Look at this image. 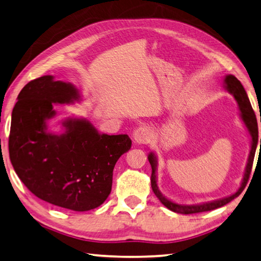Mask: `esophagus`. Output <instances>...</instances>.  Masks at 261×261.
I'll return each mask as SVG.
<instances>
[{
    "mask_svg": "<svg viewBox=\"0 0 261 261\" xmlns=\"http://www.w3.org/2000/svg\"><path fill=\"white\" fill-rule=\"evenodd\" d=\"M152 137H154V130L152 127L148 125H140L137 127L134 132V139L137 144H149L151 141Z\"/></svg>",
    "mask_w": 261,
    "mask_h": 261,
    "instance_id": "34e87169",
    "label": "esophagus"
}]
</instances>
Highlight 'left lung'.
I'll use <instances>...</instances> for the list:
<instances>
[{"mask_svg":"<svg viewBox=\"0 0 261 261\" xmlns=\"http://www.w3.org/2000/svg\"><path fill=\"white\" fill-rule=\"evenodd\" d=\"M224 81H225L226 89L234 96V98H236V100L238 101L240 112H241L242 120L244 122V124H246V126L248 127L250 136H251V150H250V155L248 158L246 172H244L242 185H241V187H240L239 190L234 193V195L226 197V198H223V199H219V200L205 202V203H201V205H178V203L168 200V199L163 196L161 191L158 190L157 181H156L157 160H156V156L152 154V152H150V154L148 155V161H149L150 165H151L150 182H151L152 191H154L156 197L160 199V201L163 203V205L174 213L186 214V215H188V214H197V213L214 211V209L226 205V203H228L229 201H232L234 198H237L241 195V192L244 190V188H246L247 183L249 181V176H250V173H251V168H252V164H253L254 154H256V149H257V145H258L257 117H256V114H254V111L252 110L251 104H250L248 95L246 93V90H244L242 84L240 83L236 76L232 74L226 75L225 80ZM260 122H261V120H260ZM260 149H261V139H260Z\"/></svg>","mask_w":261,"mask_h":261,"instance_id":"1","label":"left lung"}]
</instances>
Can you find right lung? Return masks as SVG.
Masks as SVG:
<instances>
[{
    "label": "right lung",
    "mask_w": 261,
    "mask_h": 261,
    "mask_svg": "<svg viewBox=\"0 0 261 261\" xmlns=\"http://www.w3.org/2000/svg\"><path fill=\"white\" fill-rule=\"evenodd\" d=\"M80 98L71 84L52 75L32 80L18 95L9 136L10 161L28 190L54 206L87 212L112 190L113 170L131 148L127 135H100L88 121L68 119L64 134L47 132L54 104Z\"/></svg>",
    "instance_id": "right-lung-1"
}]
</instances>
